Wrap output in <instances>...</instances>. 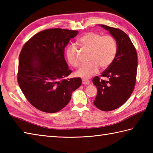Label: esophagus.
<instances>
[{
  "label": "esophagus",
  "mask_w": 153,
  "mask_h": 153,
  "mask_svg": "<svg viewBox=\"0 0 153 153\" xmlns=\"http://www.w3.org/2000/svg\"><path fill=\"white\" fill-rule=\"evenodd\" d=\"M90 82L89 80H87L85 79H82V84L83 85H89Z\"/></svg>",
  "instance_id": "obj_1"
}]
</instances>
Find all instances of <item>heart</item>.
<instances>
[{"label":"heart","instance_id":"obj_1","mask_svg":"<svg viewBox=\"0 0 153 153\" xmlns=\"http://www.w3.org/2000/svg\"><path fill=\"white\" fill-rule=\"evenodd\" d=\"M82 47L89 50L88 64L83 65L77 71V76L89 78L96 74L99 68L106 69L113 62L117 51V45L114 37L111 35L101 36L96 32H87L78 39ZM66 56L70 64L78 68L80 62L77 56V49L70 45L66 50Z\"/></svg>","mask_w":153,"mask_h":153}]
</instances>
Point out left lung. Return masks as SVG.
I'll return each instance as SVG.
<instances>
[{"label": "left lung", "instance_id": "8db88e82", "mask_svg": "<svg viewBox=\"0 0 153 153\" xmlns=\"http://www.w3.org/2000/svg\"><path fill=\"white\" fill-rule=\"evenodd\" d=\"M116 40L117 51L113 62L101 77L95 76L93 83L97 87L95 106L104 111H110L123 105L132 94L136 83L137 53L128 36L121 30L101 25Z\"/></svg>", "mask_w": 153, "mask_h": 153}]
</instances>
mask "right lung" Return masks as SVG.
<instances>
[{
    "mask_svg": "<svg viewBox=\"0 0 153 153\" xmlns=\"http://www.w3.org/2000/svg\"><path fill=\"white\" fill-rule=\"evenodd\" d=\"M78 31L46 29L24 45L19 55L18 83L30 103L46 113H56L70 102L82 84L80 77L66 79L71 73L64 51Z\"/></svg>",
    "mask_w": 153,
    "mask_h": 153,
    "instance_id": "obj_1",
    "label": "right lung"
}]
</instances>
